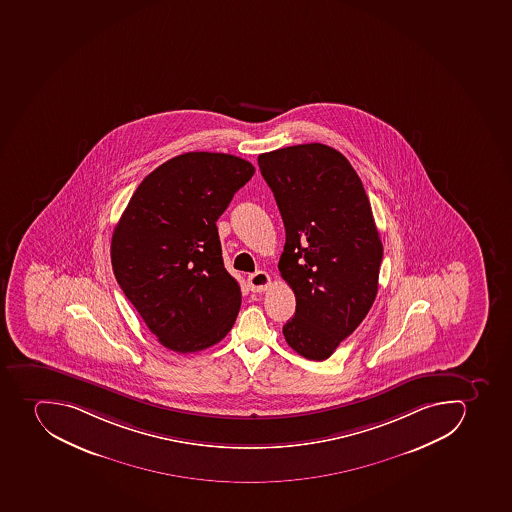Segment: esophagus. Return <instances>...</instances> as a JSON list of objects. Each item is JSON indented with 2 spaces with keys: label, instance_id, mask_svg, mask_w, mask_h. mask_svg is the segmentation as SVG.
I'll list each match as a JSON object with an SVG mask.
<instances>
[{
  "label": "esophagus",
  "instance_id": "34e87169",
  "mask_svg": "<svg viewBox=\"0 0 512 512\" xmlns=\"http://www.w3.org/2000/svg\"><path fill=\"white\" fill-rule=\"evenodd\" d=\"M248 285H250L251 292H264L271 285V277L264 271L254 272L248 277Z\"/></svg>",
  "mask_w": 512,
  "mask_h": 512
}]
</instances>
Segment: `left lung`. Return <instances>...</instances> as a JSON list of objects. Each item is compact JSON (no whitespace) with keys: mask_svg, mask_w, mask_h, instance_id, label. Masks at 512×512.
<instances>
[{"mask_svg":"<svg viewBox=\"0 0 512 512\" xmlns=\"http://www.w3.org/2000/svg\"><path fill=\"white\" fill-rule=\"evenodd\" d=\"M284 220L282 279L297 298L287 344L308 360L331 357L373 306L383 243L360 177L319 142L258 157Z\"/></svg>","mask_w":512,"mask_h":512,"instance_id":"1","label":"left lung"}]
</instances>
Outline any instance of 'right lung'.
Instances as JSON below:
<instances>
[{
    "label": "right lung",
    "mask_w": 512,
    "mask_h": 512,
    "mask_svg": "<svg viewBox=\"0 0 512 512\" xmlns=\"http://www.w3.org/2000/svg\"><path fill=\"white\" fill-rule=\"evenodd\" d=\"M253 175L235 155H177L142 180L113 230L116 282L173 352L219 344L235 324L241 290L224 267L215 222Z\"/></svg>",
    "instance_id": "add662e5"
}]
</instances>
